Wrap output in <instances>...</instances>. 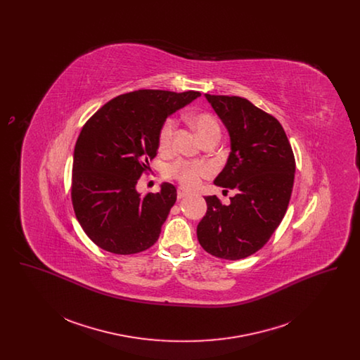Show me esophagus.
<instances>
[{"instance_id":"esophagus-1","label":"esophagus","mask_w":360,"mask_h":360,"mask_svg":"<svg viewBox=\"0 0 360 360\" xmlns=\"http://www.w3.org/2000/svg\"><path fill=\"white\" fill-rule=\"evenodd\" d=\"M188 195V193L185 191V190H182V188H178V191H176V197H178V200H181V198H185Z\"/></svg>"}]
</instances>
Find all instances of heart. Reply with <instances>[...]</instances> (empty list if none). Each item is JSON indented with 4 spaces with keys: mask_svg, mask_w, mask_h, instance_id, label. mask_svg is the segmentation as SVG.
Here are the masks:
<instances>
[{
    "mask_svg": "<svg viewBox=\"0 0 360 360\" xmlns=\"http://www.w3.org/2000/svg\"><path fill=\"white\" fill-rule=\"evenodd\" d=\"M190 124L205 141L210 137H220V125L216 117L207 112H200L190 117ZM175 131V120L167 119L162 124L158 135V146L160 150H167L172 146V136ZM210 174V167L202 162H188V160H176L175 163L167 167V175L176 179L185 188H195L201 179Z\"/></svg>",
    "mask_w": 360,
    "mask_h": 360,
    "instance_id": "1",
    "label": "heart"
}]
</instances>
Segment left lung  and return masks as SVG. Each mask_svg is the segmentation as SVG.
Instances as JSON below:
<instances>
[{"mask_svg": "<svg viewBox=\"0 0 360 360\" xmlns=\"http://www.w3.org/2000/svg\"><path fill=\"white\" fill-rule=\"evenodd\" d=\"M231 136V154L214 179L235 188L231 204L205 197V216L197 238L210 255L238 260L259 251L282 221L294 184L295 159L289 139L274 116L247 98L205 94Z\"/></svg>", "mask_w": 360, "mask_h": 360, "instance_id": "8db88e82", "label": "left lung"}]
</instances>
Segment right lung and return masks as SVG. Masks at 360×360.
I'll return each instance as SVG.
<instances>
[{"label": "right lung", "mask_w": 360, "mask_h": 360, "mask_svg": "<svg viewBox=\"0 0 360 360\" xmlns=\"http://www.w3.org/2000/svg\"><path fill=\"white\" fill-rule=\"evenodd\" d=\"M198 96L194 90H135L86 121L74 148L71 202L87 238L100 248L132 255L156 243L176 188L163 184L159 193L140 195L137 181L150 172L162 124Z\"/></svg>", "instance_id": "obj_1"}]
</instances>
